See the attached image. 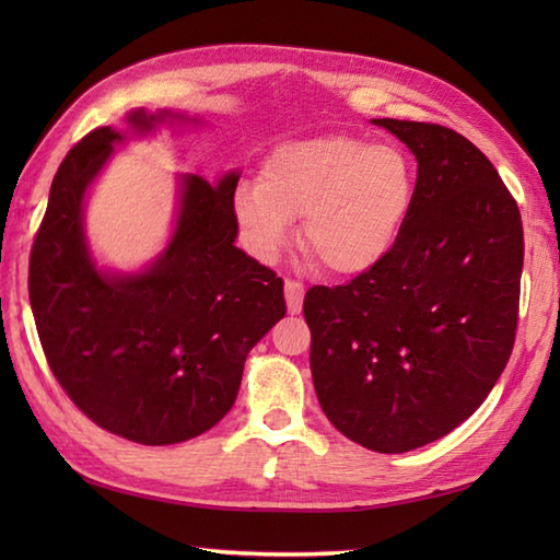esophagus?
Wrapping results in <instances>:
<instances>
[{
  "label": "esophagus",
  "instance_id": "34e87169",
  "mask_svg": "<svg viewBox=\"0 0 560 560\" xmlns=\"http://www.w3.org/2000/svg\"><path fill=\"white\" fill-rule=\"evenodd\" d=\"M283 291H287V307H289V313H291V315H299V313L303 311V295H305L303 283L287 279V283H283Z\"/></svg>",
  "mask_w": 560,
  "mask_h": 560
}]
</instances>
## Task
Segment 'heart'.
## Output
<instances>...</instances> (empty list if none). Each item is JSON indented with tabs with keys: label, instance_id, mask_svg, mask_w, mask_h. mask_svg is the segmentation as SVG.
<instances>
[{
	"label": "heart",
	"instance_id": "obj_1",
	"mask_svg": "<svg viewBox=\"0 0 560 560\" xmlns=\"http://www.w3.org/2000/svg\"><path fill=\"white\" fill-rule=\"evenodd\" d=\"M419 197L411 156L355 135H319L273 147L259 183L237 187L235 221L247 247L273 261L303 217V243L337 277H361L392 255Z\"/></svg>",
	"mask_w": 560,
	"mask_h": 560
}]
</instances>
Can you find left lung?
I'll return each mask as SVG.
<instances>
[{
    "mask_svg": "<svg viewBox=\"0 0 560 560\" xmlns=\"http://www.w3.org/2000/svg\"><path fill=\"white\" fill-rule=\"evenodd\" d=\"M419 163V197L392 255L303 313L331 425L373 452L423 447L467 421L501 377L517 329L522 219L493 163L455 129L373 120Z\"/></svg>",
    "mask_w": 560,
    "mask_h": 560,
    "instance_id": "1",
    "label": "left lung"
}]
</instances>
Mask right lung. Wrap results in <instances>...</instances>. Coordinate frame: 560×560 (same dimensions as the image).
I'll return each instance as SVG.
<instances>
[{"label": "right lung", "instance_id": "right-lung-1", "mask_svg": "<svg viewBox=\"0 0 560 560\" xmlns=\"http://www.w3.org/2000/svg\"><path fill=\"white\" fill-rule=\"evenodd\" d=\"M127 129L98 127L67 153L28 265L45 359L69 399L105 431L141 445L197 438L231 411L249 349L287 315L283 281L235 247L233 195L177 177L168 245L139 271L98 267L83 231L91 185L127 135L199 125L183 113L132 110Z\"/></svg>", "mask_w": 560, "mask_h": 560}]
</instances>
